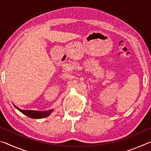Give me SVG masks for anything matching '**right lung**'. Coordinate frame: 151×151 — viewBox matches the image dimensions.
Returning <instances> with one entry per match:
<instances>
[{
  "label": "right lung",
  "instance_id": "add662e5",
  "mask_svg": "<svg viewBox=\"0 0 151 151\" xmlns=\"http://www.w3.org/2000/svg\"><path fill=\"white\" fill-rule=\"evenodd\" d=\"M16 108L20 111L22 113H23L25 115L30 117V118L32 119H42L45 118L50 115V112H52V110H49V111H27V110H21L19 108H18L17 106L14 105Z\"/></svg>",
  "mask_w": 151,
  "mask_h": 151
}]
</instances>
